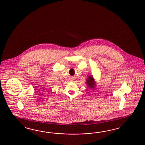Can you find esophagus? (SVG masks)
Returning a JSON list of instances; mask_svg holds the SVG:
<instances>
[{
    "mask_svg": "<svg viewBox=\"0 0 145 145\" xmlns=\"http://www.w3.org/2000/svg\"><path fill=\"white\" fill-rule=\"evenodd\" d=\"M71 81H73V79H71Z\"/></svg>",
    "mask_w": 145,
    "mask_h": 145,
    "instance_id": "obj_1",
    "label": "esophagus"
}]
</instances>
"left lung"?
<instances>
[{
	"mask_svg": "<svg viewBox=\"0 0 145 145\" xmlns=\"http://www.w3.org/2000/svg\"><path fill=\"white\" fill-rule=\"evenodd\" d=\"M86 83L88 86V88L94 89V88H95V87L96 86V82L92 75H89L88 76V78L86 79Z\"/></svg>",
	"mask_w": 145,
	"mask_h": 145,
	"instance_id": "8db88e82",
	"label": "left lung"
}]
</instances>
